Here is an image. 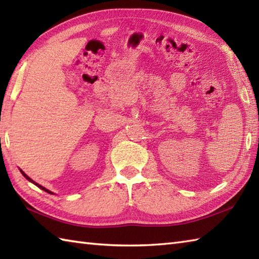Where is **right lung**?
I'll list each match as a JSON object with an SVG mask.
<instances>
[{"instance_id": "right-lung-1", "label": "right lung", "mask_w": 259, "mask_h": 259, "mask_svg": "<svg viewBox=\"0 0 259 259\" xmlns=\"http://www.w3.org/2000/svg\"><path fill=\"white\" fill-rule=\"evenodd\" d=\"M20 171H21V174H22V175H23V176H24V177H25V178H26L27 180H29V181H31V183H32V184H34L35 186H37V187H38V188H40V189H42V190H45V191H47V192H49V194H52V192H51L50 190H48L47 188H45V187H42L41 185H38V184L34 183V181H33V180H32V179H31V178L29 177V176H26V175H25V174H24L23 171H22V170H20Z\"/></svg>"}]
</instances>
